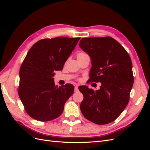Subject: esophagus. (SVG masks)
<instances>
[{
	"instance_id": "esophagus-1",
	"label": "esophagus",
	"mask_w": 150,
	"mask_h": 150,
	"mask_svg": "<svg viewBox=\"0 0 150 150\" xmlns=\"http://www.w3.org/2000/svg\"><path fill=\"white\" fill-rule=\"evenodd\" d=\"M78 91H79V89H78V85H76L75 88H74V91L75 92H78Z\"/></svg>"
}]
</instances>
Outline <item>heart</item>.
I'll use <instances>...</instances> for the list:
<instances>
[{
	"instance_id": "obj_1",
	"label": "heart",
	"mask_w": 150,
	"mask_h": 150,
	"mask_svg": "<svg viewBox=\"0 0 150 150\" xmlns=\"http://www.w3.org/2000/svg\"><path fill=\"white\" fill-rule=\"evenodd\" d=\"M84 54V53H83V52H81V53H79V54Z\"/></svg>"
}]
</instances>
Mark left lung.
Masks as SVG:
<instances>
[{"instance_id":"1","label":"left lung","mask_w":150,"mask_h":150,"mask_svg":"<svg viewBox=\"0 0 150 150\" xmlns=\"http://www.w3.org/2000/svg\"><path fill=\"white\" fill-rule=\"evenodd\" d=\"M79 46L91 59L89 81L101 83L96 91L86 86H79L84 96L81 111L95 124L110 123L121 114L129 100L134 83L130 56L117 40L109 36L83 38Z\"/></svg>"}]
</instances>
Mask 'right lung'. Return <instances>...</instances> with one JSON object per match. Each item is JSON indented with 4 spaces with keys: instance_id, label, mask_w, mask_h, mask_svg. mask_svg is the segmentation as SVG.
<instances>
[{
    "instance_id": "right-lung-1",
    "label": "right lung",
    "mask_w": 150,
    "mask_h": 150,
    "mask_svg": "<svg viewBox=\"0 0 150 150\" xmlns=\"http://www.w3.org/2000/svg\"><path fill=\"white\" fill-rule=\"evenodd\" d=\"M79 39H43L29 49L20 68L18 94L25 111L32 118L49 121L62 113L74 87L71 84L57 87L54 82V71L63 69Z\"/></svg>"
}]
</instances>
